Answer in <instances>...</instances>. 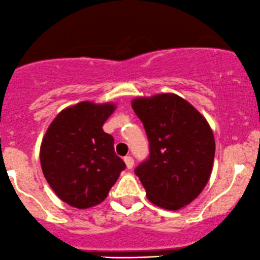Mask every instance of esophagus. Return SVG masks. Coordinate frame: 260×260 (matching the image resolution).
Masks as SVG:
<instances>
[{"mask_svg":"<svg viewBox=\"0 0 260 260\" xmlns=\"http://www.w3.org/2000/svg\"><path fill=\"white\" fill-rule=\"evenodd\" d=\"M124 161H125V164H126V168L127 169H131L134 167V159L131 158L130 155L129 156H125Z\"/></svg>","mask_w":260,"mask_h":260,"instance_id":"1","label":"esophagus"}]
</instances>
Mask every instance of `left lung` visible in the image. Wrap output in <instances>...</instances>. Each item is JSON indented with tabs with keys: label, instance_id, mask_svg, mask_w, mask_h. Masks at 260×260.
Wrapping results in <instances>:
<instances>
[{
	"label": "left lung",
	"instance_id": "8db88e82",
	"mask_svg": "<svg viewBox=\"0 0 260 260\" xmlns=\"http://www.w3.org/2000/svg\"><path fill=\"white\" fill-rule=\"evenodd\" d=\"M149 139L150 154L135 169L151 204L177 211L191 204L209 182L215 138L207 120L174 93L131 101Z\"/></svg>",
	"mask_w": 260,
	"mask_h": 260
}]
</instances>
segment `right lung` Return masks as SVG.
Listing matches in <instances>:
<instances>
[{
    "instance_id": "obj_1",
    "label": "right lung",
    "mask_w": 260,
    "mask_h": 260,
    "mask_svg": "<svg viewBox=\"0 0 260 260\" xmlns=\"http://www.w3.org/2000/svg\"><path fill=\"white\" fill-rule=\"evenodd\" d=\"M112 102H79L56 115L44 135L40 163L56 196L76 209L101 204L125 169L114 138L102 129L115 111Z\"/></svg>"
}]
</instances>
